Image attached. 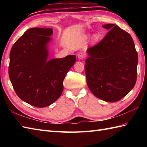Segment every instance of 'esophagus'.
<instances>
[{
    "label": "esophagus",
    "mask_w": 147,
    "mask_h": 147,
    "mask_svg": "<svg viewBox=\"0 0 147 147\" xmlns=\"http://www.w3.org/2000/svg\"><path fill=\"white\" fill-rule=\"evenodd\" d=\"M85 57V55L83 52H79L78 54V58L79 59H83Z\"/></svg>",
    "instance_id": "esophagus-1"
}]
</instances>
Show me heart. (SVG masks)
Segmentation results:
<instances>
[{"instance_id":"heart-1","label":"heart","mask_w":147,"mask_h":147,"mask_svg":"<svg viewBox=\"0 0 147 147\" xmlns=\"http://www.w3.org/2000/svg\"><path fill=\"white\" fill-rule=\"evenodd\" d=\"M98 39H99V36L98 35H96H96H93V37H92V40H93V42L98 41Z\"/></svg>"}]
</instances>
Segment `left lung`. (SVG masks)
<instances>
[{
  "label": "left lung",
  "instance_id": "8db88e82",
  "mask_svg": "<svg viewBox=\"0 0 147 147\" xmlns=\"http://www.w3.org/2000/svg\"><path fill=\"white\" fill-rule=\"evenodd\" d=\"M97 44L87 49L85 71L89 89L96 97L108 102L119 101L135 86L138 62L129 34L114 24Z\"/></svg>",
  "mask_w": 147,
  "mask_h": 147
}]
</instances>
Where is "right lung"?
Returning a JSON list of instances; mask_svg holds the SVG:
<instances>
[{"instance_id":"right-lung-1","label":"right lung","mask_w":147,"mask_h":147,"mask_svg":"<svg viewBox=\"0 0 147 147\" xmlns=\"http://www.w3.org/2000/svg\"><path fill=\"white\" fill-rule=\"evenodd\" d=\"M52 28H33L19 38L10 52L9 76L17 95L36 107L53 104L63 91V81L76 55L48 61Z\"/></svg>"}]
</instances>
